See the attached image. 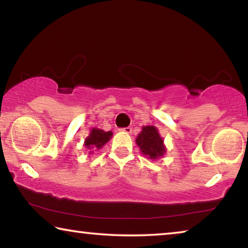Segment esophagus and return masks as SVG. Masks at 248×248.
Returning <instances> with one entry per match:
<instances>
[{"label":"esophagus","instance_id":"1","mask_svg":"<svg viewBox=\"0 0 248 248\" xmlns=\"http://www.w3.org/2000/svg\"><path fill=\"white\" fill-rule=\"evenodd\" d=\"M119 131L121 132H124V133H131L132 132V129L130 127H125V128H120Z\"/></svg>","mask_w":248,"mask_h":248}]
</instances>
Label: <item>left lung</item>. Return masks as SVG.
<instances>
[{"instance_id":"1","label":"left lung","mask_w":248,"mask_h":248,"mask_svg":"<svg viewBox=\"0 0 248 248\" xmlns=\"http://www.w3.org/2000/svg\"><path fill=\"white\" fill-rule=\"evenodd\" d=\"M136 142L139 145L142 154H144L148 158L157 159L166 152L164 141L154 125L142 127V131L138 134Z\"/></svg>"}]
</instances>
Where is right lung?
I'll return each mask as SVG.
<instances>
[{
	"label": "right lung",
	"instance_id": "1",
	"mask_svg": "<svg viewBox=\"0 0 248 248\" xmlns=\"http://www.w3.org/2000/svg\"><path fill=\"white\" fill-rule=\"evenodd\" d=\"M111 137H112L111 131H104L102 129L93 128L90 133V136L85 139L84 145H85L87 149L99 150L102 149L109 140H110Z\"/></svg>",
	"mask_w": 248,
	"mask_h": 248
}]
</instances>
